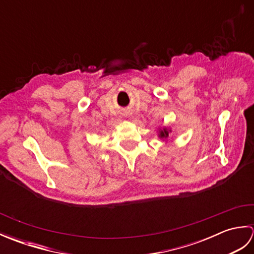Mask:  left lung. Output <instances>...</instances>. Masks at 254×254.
<instances>
[{"label":"left lung","mask_w":254,"mask_h":254,"mask_svg":"<svg viewBox=\"0 0 254 254\" xmlns=\"http://www.w3.org/2000/svg\"><path fill=\"white\" fill-rule=\"evenodd\" d=\"M168 133H169L168 130H166V128H164V130L160 132L159 136H160V137H167V136H168Z\"/></svg>","instance_id":"obj_1"}]
</instances>
